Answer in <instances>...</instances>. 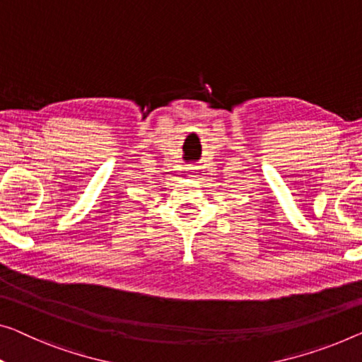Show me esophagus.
Masks as SVG:
<instances>
[{"label": "esophagus", "mask_w": 362, "mask_h": 362, "mask_svg": "<svg viewBox=\"0 0 362 362\" xmlns=\"http://www.w3.org/2000/svg\"><path fill=\"white\" fill-rule=\"evenodd\" d=\"M193 174H195V172H193V169H190V170H188V175H190V177H193Z\"/></svg>", "instance_id": "obj_1"}]
</instances>
